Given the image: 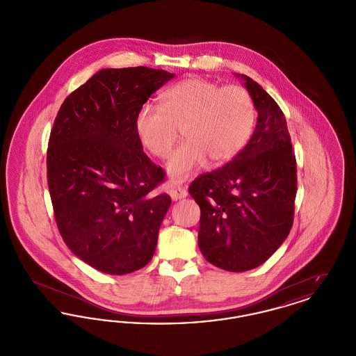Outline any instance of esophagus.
Wrapping results in <instances>:
<instances>
[{"label": "esophagus", "mask_w": 356, "mask_h": 356, "mask_svg": "<svg viewBox=\"0 0 356 356\" xmlns=\"http://www.w3.org/2000/svg\"><path fill=\"white\" fill-rule=\"evenodd\" d=\"M170 196L172 197V200L177 202L180 199H184L188 196V192H186V188L183 186H177V188H172L170 191Z\"/></svg>", "instance_id": "34e87169"}]
</instances>
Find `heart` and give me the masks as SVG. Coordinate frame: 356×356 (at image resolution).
I'll use <instances>...</instances> for the list:
<instances>
[{"label":"heart","instance_id":"heart-1","mask_svg":"<svg viewBox=\"0 0 356 356\" xmlns=\"http://www.w3.org/2000/svg\"><path fill=\"white\" fill-rule=\"evenodd\" d=\"M254 120V100L245 88L189 77L164 90L160 106H140L135 131L147 151L164 157L181 129L186 141L170 152L165 170L172 181H183L207 159L212 165L232 160L248 143Z\"/></svg>","mask_w":356,"mask_h":356}]
</instances>
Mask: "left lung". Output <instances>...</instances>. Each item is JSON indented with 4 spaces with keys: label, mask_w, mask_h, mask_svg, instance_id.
I'll return each mask as SVG.
<instances>
[{
    "label": "left lung",
    "mask_w": 356,
    "mask_h": 356,
    "mask_svg": "<svg viewBox=\"0 0 356 356\" xmlns=\"http://www.w3.org/2000/svg\"><path fill=\"white\" fill-rule=\"evenodd\" d=\"M250 92L257 122L248 144L220 170L189 186L199 204V248L213 266L254 270L287 238L293 222L296 160L284 113L248 76L236 74Z\"/></svg>",
    "instance_id": "8db88e82"
}]
</instances>
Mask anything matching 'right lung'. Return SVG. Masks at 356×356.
Returning a JSON list of instances; mask_svg holds the SVG:
<instances>
[{"label":"right lung","mask_w":356,"mask_h":356,"mask_svg":"<svg viewBox=\"0 0 356 356\" xmlns=\"http://www.w3.org/2000/svg\"><path fill=\"white\" fill-rule=\"evenodd\" d=\"M173 77L145 67L102 69L54 120L47 170L56 222L69 250L104 273H131L152 260L170 197L153 193L164 170L143 151L135 119Z\"/></svg>","instance_id":"1"}]
</instances>
